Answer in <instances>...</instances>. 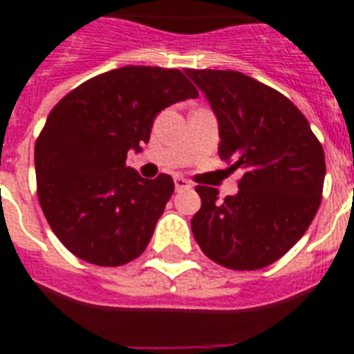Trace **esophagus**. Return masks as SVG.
Returning <instances> with one entry per match:
<instances>
[{"label":"esophagus","mask_w":354,"mask_h":354,"mask_svg":"<svg viewBox=\"0 0 354 354\" xmlns=\"http://www.w3.org/2000/svg\"><path fill=\"white\" fill-rule=\"evenodd\" d=\"M174 187H176V190H187L190 189V181L185 180L183 176H174Z\"/></svg>","instance_id":"obj_1"}]
</instances>
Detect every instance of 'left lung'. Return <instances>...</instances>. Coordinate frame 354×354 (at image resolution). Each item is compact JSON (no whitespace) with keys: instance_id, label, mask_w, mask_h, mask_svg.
Segmentation results:
<instances>
[{"instance_id":"obj_1","label":"left lung","mask_w":354,"mask_h":354,"mask_svg":"<svg viewBox=\"0 0 354 354\" xmlns=\"http://www.w3.org/2000/svg\"><path fill=\"white\" fill-rule=\"evenodd\" d=\"M219 121V156L242 169L239 192L198 185L190 226L201 251L233 270L274 263L308 230L324 185V149L281 92L239 71L185 69Z\"/></svg>"}]
</instances>
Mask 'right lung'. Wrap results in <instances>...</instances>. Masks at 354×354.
<instances>
[{
  "mask_svg": "<svg viewBox=\"0 0 354 354\" xmlns=\"http://www.w3.org/2000/svg\"><path fill=\"white\" fill-rule=\"evenodd\" d=\"M189 97L198 91L180 69L126 66L84 82L49 112L35 142L37 198L75 257L119 267L144 253L174 181L144 180L126 156L149 140L160 110Z\"/></svg>",
  "mask_w": 354,
  "mask_h": 354,
  "instance_id": "add662e5",
  "label": "right lung"
}]
</instances>
